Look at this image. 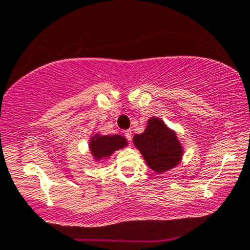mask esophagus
<instances>
[{
  "mask_svg": "<svg viewBox=\"0 0 250 250\" xmlns=\"http://www.w3.org/2000/svg\"><path fill=\"white\" fill-rule=\"evenodd\" d=\"M125 138H127L128 141H132V130H130V129L125 130Z\"/></svg>",
  "mask_w": 250,
  "mask_h": 250,
  "instance_id": "obj_1",
  "label": "esophagus"
}]
</instances>
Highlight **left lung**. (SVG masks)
<instances>
[{"label":"left lung","mask_w":250,"mask_h":250,"mask_svg":"<svg viewBox=\"0 0 250 250\" xmlns=\"http://www.w3.org/2000/svg\"><path fill=\"white\" fill-rule=\"evenodd\" d=\"M133 141L147 165L157 173L172 169L182 159L183 147L177 135L160 118H149L145 132L135 134Z\"/></svg>","instance_id":"left-lung-1"}]
</instances>
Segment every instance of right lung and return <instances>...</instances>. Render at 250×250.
<instances>
[{
	"label": "right lung",
	"instance_id": "obj_1",
	"mask_svg": "<svg viewBox=\"0 0 250 250\" xmlns=\"http://www.w3.org/2000/svg\"><path fill=\"white\" fill-rule=\"evenodd\" d=\"M90 149L96 160L111 156L115 151L127 145V140L122 135H101L96 134L90 140Z\"/></svg>",
	"mask_w": 250,
	"mask_h": 250
}]
</instances>
